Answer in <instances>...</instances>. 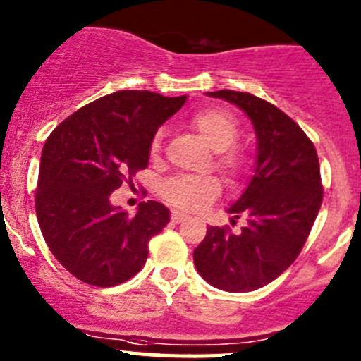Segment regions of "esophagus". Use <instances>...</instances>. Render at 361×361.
Returning <instances> with one entry per match:
<instances>
[{"label": "esophagus", "instance_id": "34e87169", "mask_svg": "<svg viewBox=\"0 0 361 361\" xmlns=\"http://www.w3.org/2000/svg\"><path fill=\"white\" fill-rule=\"evenodd\" d=\"M186 218H188V214L180 213V211H171V220H173L175 224H178V221L186 220Z\"/></svg>", "mask_w": 361, "mask_h": 361}]
</instances>
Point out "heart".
Listing matches in <instances>:
<instances>
[{"label":"heart","instance_id":"obj_1","mask_svg":"<svg viewBox=\"0 0 361 361\" xmlns=\"http://www.w3.org/2000/svg\"><path fill=\"white\" fill-rule=\"evenodd\" d=\"M195 130L202 135V140L220 152L216 157V168L226 175L229 183H234L243 175L245 161L236 150H229L240 137V123L236 116L227 109L206 107L195 112L191 118ZM163 147V134L157 132L150 143V154L159 155ZM221 186L214 177H173L161 186V195L166 202L188 211H198L209 206L220 195Z\"/></svg>","mask_w":361,"mask_h":361}]
</instances>
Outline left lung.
<instances>
[{"instance_id": "8db88e82", "label": "left lung", "mask_w": 361, "mask_h": 361, "mask_svg": "<svg viewBox=\"0 0 361 361\" xmlns=\"http://www.w3.org/2000/svg\"><path fill=\"white\" fill-rule=\"evenodd\" d=\"M207 94L231 102L249 116L257 157L249 186L229 207L233 226L243 216L245 227L240 233L207 227L193 261L214 288L252 292L288 269L308 240L324 193L319 155L302 128L276 105L229 89Z\"/></svg>"}]
</instances>
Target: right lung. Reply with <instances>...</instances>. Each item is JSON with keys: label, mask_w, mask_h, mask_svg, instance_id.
<instances>
[{"label": "right lung", "mask_w": 361, "mask_h": 361, "mask_svg": "<svg viewBox=\"0 0 361 361\" xmlns=\"http://www.w3.org/2000/svg\"><path fill=\"white\" fill-rule=\"evenodd\" d=\"M184 102L116 91L73 112L46 140L35 213L46 245L77 279L107 288L147 263L148 241L170 221V211L148 200L128 216L112 206L111 193L148 166L155 132Z\"/></svg>", "instance_id": "1"}]
</instances>
